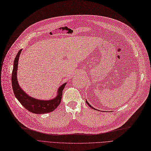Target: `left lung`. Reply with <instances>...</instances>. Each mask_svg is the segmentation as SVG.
I'll list each match as a JSON object with an SVG mask.
<instances>
[{
	"instance_id": "obj_1",
	"label": "left lung",
	"mask_w": 151,
	"mask_h": 151,
	"mask_svg": "<svg viewBox=\"0 0 151 151\" xmlns=\"http://www.w3.org/2000/svg\"><path fill=\"white\" fill-rule=\"evenodd\" d=\"M86 101V103H87V104H88V106H90V108H93V109H94V108H93V106H91V105H90V104H89V103H88V101ZM96 110H97V109H96Z\"/></svg>"
}]
</instances>
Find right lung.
<instances>
[{
	"label": "right lung",
	"instance_id": "right-lung-1",
	"mask_svg": "<svg viewBox=\"0 0 151 151\" xmlns=\"http://www.w3.org/2000/svg\"><path fill=\"white\" fill-rule=\"evenodd\" d=\"M22 49L20 50V51L15 57L12 73V85L15 97L22 105L30 112L35 114H44L52 112L60 104L61 98H62L63 90L66 83H65L60 87L57 96L52 100H49V101L38 100L28 96L19 86L17 78V71L19 58Z\"/></svg>",
	"mask_w": 151,
	"mask_h": 151
}]
</instances>
